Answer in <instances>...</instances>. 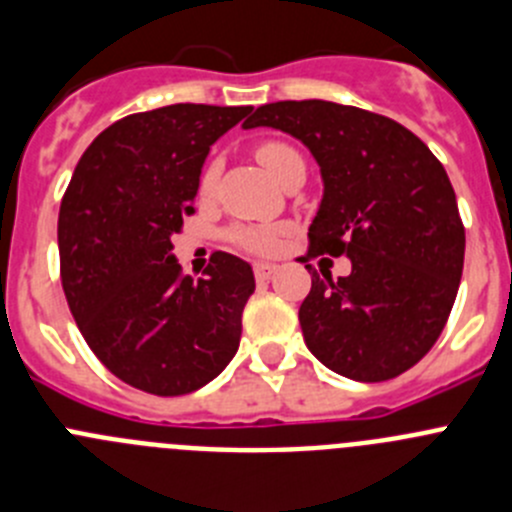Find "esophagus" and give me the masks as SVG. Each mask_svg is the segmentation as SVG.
<instances>
[{"label": "esophagus", "instance_id": "1", "mask_svg": "<svg viewBox=\"0 0 512 512\" xmlns=\"http://www.w3.org/2000/svg\"><path fill=\"white\" fill-rule=\"evenodd\" d=\"M275 272H278V265H272V262H255V278L257 280H270Z\"/></svg>", "mask_w": 512, "mask_h": 512}]
</instances>
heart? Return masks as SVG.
<instances>
[{
    "label": "heart",
    "mask_w": 512,
    "mask_h": 512,
    "mask_svg": "<svg viewBox=\"0 0 512 512\" xmlns=\"http://www.w3.org/2000/svg\"><path fill=\"white\" fill-rule=\"evenodd\" d=\"M255 154H257V161L265 166V171L272 176V179H278V176L283 174V169L288 161L298 159V151L283 141L260 143ZM217 176H219V164L217 161H209L202 171V179H199V189H202V194H207V191L214 189V184H217ZM232 240L237 242L242 250L257 252V255H270V252H275L280 247V240H283V229L280 227H240V229H234Z\"/></svg>",
    "instance_id": "obj_1"
}]
</instances>
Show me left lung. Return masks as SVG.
I'll return each mask as SVG.
<instances>
[{
  "label": "left lung",
  "mask_w": 512,
  "mask_h": 512,
  "mask_svg": "<svg viewBox=\"0 0 512 512\" xmlns=\"http://www.w3.org/2000/svg\"><path fill=\"white\" fill-rule=\"evenodd\" d=\"M245 128L303 141L323 199L308 257L346 255L351 275L313 270L300 305L305 346L353 381H386L427 356L455 305L465 227L450 176L422 138L379 113L331 100L260 105Z\"/></svg>",
  "instance_id": "left-lung-1"
}]
</instances>
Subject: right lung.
<instances>
[{"mask_svg":"<svg viewBox=\"0 0 512 512\" xmlns=\"http://www.w3.org/2000/svg\"><path fill=\"white\" fill-rule=\"evenodd\" d=\"M252 105L176 103L105 128L80 156L57 217L70 313L100 364L136 389L181 396L240 348L252 267L214 252L191 280L171 234L194 212L209 146Z\"/></svg>","mask_w":512,"mask_h":512,"instance_id":"right-lung-1","label":"right lung"}]
</instances>
